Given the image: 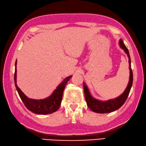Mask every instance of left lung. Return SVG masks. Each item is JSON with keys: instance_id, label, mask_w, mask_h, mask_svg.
I'll use <instances>...</instances> for the list:
<instances>
[{"instance_id": "8db88e82", "label": "left lung", "mask_w": 146, "mask_h": 146, "mask_svg": "<svg viewBox=\"0 0 146 146\" xmlns=\"http://www.w3.org/2000/svg\"><path fill=\"white\" fill-rule=\"evenodd\" d=\"M119 45L122 49L124 50L128 57V62H129V79L128 86H127L125 91L120 96L116 98L109 100L107 101H101L97 99L94 98L90 94L89 89L85 82L83 83L84 89V94L86 100L87 102V105L88 107L92 111L94 112L100 113H110L113 112L116 110L119 109L124 103L128 98L129 91L131 88L132 84H133V73L131 68V59L128 50L126 47L125 44H124L123 40L120 39L119 40Z\"/></svg>"}]
</instances>
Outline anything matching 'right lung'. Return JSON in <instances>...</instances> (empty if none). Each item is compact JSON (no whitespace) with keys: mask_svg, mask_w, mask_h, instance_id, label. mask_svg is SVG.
<instances>
[{"mask_svg":"<svg viewBox=\"0 0 146 146\" xmlns=\"http://www.w3.org/2000/svg\"><path fill=\"white\" fill-rule=\"evenodd\" d=\"M17 63L15 62V84L18 93L19 94L21 100L24 103L26 108L29 110L36 114L46 115L56 112L59 109L61 101L62 99V94L65 86L68 82L70 80L72 76H69L64 79L61 83L57 87L56 89L52 92L50 96L44 99L41 100H34L28 98L24 93L21 91L17 84Z\"/></svg>","mask_w":146,"mask_h":146,"instance_id":"1","label":"right lung"}]
</instances>
